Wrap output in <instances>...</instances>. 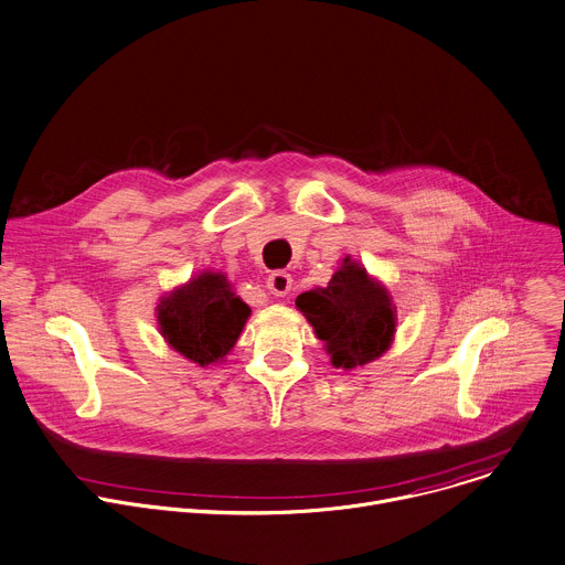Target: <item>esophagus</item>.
Returning <instances> with one entry per match:
<instances>
[{
	"label": "esophagus",
	"mask_w": 565,
	"mask_h": 565,
	"mask_svg": "<svg viewBox=\"0 0 565 565\" xmlns=\"http://www.w3.org/2000/svg\"><path fill=\"white\" fill-rule=\"evenodd\" d=\"M266 288H268L275 297L288 295L290 288H292V277H290V273H286V270H275V273H270L268 279H266Z\"/></svg>",
	"instance_id": "1"
}]
</instances>
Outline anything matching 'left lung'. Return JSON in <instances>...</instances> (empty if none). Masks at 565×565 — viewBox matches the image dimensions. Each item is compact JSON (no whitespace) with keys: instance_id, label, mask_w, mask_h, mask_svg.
<instances>
[{"instance_id":"left-lung-1","label":"left lung","mask_w":565,"mask_h":565,"mask_svg":"<svg viewBox=\"0 0 565 565\" xmlns=\"http://www.w3.org/2000/svg\"><path fill=\"white\" fill-rule=\"evenodd\" d=\"M295 303L326 341L337 367L350 370L377 359L393 341L395 308L386 288L350 259H343L326 288L301 292Z\"/></svg>"}]
</instances>
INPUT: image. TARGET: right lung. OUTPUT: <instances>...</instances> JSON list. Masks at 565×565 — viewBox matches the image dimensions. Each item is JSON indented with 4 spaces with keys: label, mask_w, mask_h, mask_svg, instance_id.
I'll return each instance as SVG.
<instances>
[{
    "label": "right lung",
    "mask_w": 565,
    "mask_h": 565,
    "mask_svg": "<svg viewBox=\"0 0 565 565\" xmlns=\"http://www.w3.org/2000/svg\"><path fill=\"white\" fill-rule=\"evenodd\" d=\"M157 310L163 339L200 365L228 354L250 315V308L220 273H202L163 297Z\"/></svg>",
    "instance_id": "1"
}]
</instances>
